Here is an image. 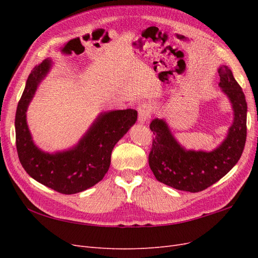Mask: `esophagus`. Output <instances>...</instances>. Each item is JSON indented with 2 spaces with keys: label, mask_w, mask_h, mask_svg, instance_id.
<instances>
[{
  "label": "esophagus",
  "mask_w": 258,
  "mask_h": 258,
  "mask_svg": "<svg viewBox=\"0 0 258 258\" xmlns=\"http://www.w3.org/2000/svg\"><path fill=\"white\" fill-rule=\"evenodd\" d=\"M153 107L151 104H141L138 107V112H139V121L141 123H144L145 121L148 120V118L151 117Z\"/></svg>",
  "instance_id": "obj_1"
}]
</instances>
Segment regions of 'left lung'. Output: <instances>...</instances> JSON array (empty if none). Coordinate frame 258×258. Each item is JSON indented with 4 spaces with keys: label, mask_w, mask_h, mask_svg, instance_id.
<instances>
[{
    "label": "left lung",
    "mask_w": 258,
    "mask_h": 258,
    "mask_svg": "<svg viewBox=\"0 0 258 258\" xmlns=\"http://www.w3.org/2000/svg\"><path fill=\"white\" fill-rule=\"evenodd\" d=\"M220 87L233 108V123L225 141L212 152L185 151L171 135L165 120L156 118L150 123L153 144L148 163L159 182L178 190L198 192L227 174L240 159L246 140V101L231 70L218 69Z\"/></svg>",
    "instance_id": "8db88e82"
}]
</instances>
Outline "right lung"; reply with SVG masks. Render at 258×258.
<instances>
[{
    "mask_svg": "<svg viewBox=\"0 0 258 258\" xmlns=\"http://www.w3.org/2000/svg\"><path fill=\"white\" fill-rule=\"evenodd\" d=\"M49 69V60L34 67L18 102L15 118L18 157L23 169L35 181L64 195L81 192L104 177L115 144L135 124L138 112L128 108L101 114L72 150L52 155L44 153L32 141L26 112L37 85Z\"/></svg>",
    "mask_w": 258,
    "mask_h": 258,
    "instance_id": "add662e5",
    "label": "right lung"
}]
</instances>
